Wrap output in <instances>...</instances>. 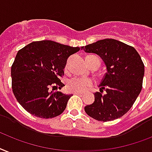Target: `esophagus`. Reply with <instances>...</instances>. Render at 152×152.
I'll list each match as a JSON object with an SVG mask.
<instances>
[{
  "label": "esophagus",
  "mask_w": 152,
  "mask_h": 152,
  "mask_svg": "<svg viewBox=\"0 0 152 152\" xmlns=\"http://www.w3.org/2000/svg\"><path fill=\"white\" fill-rule=\"evenodd\" d=\"M74 94H76V95H81V94H82V93H80V92H75V93H74Z\"/></svg>",
  "instance_id": "obj_1"
}]
</instances>
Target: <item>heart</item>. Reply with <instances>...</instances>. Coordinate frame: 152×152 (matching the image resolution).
<instances>
[{"mask_svg":"<svg viewBox=\"0 0 152 152\" xmlns=\"http://www.w3.org/2000/svg\"><path fill=\"white\" fill-rule=\"evenodd\" d=\"M95 83L92 79L83 76H75L67 83V89L69 92H86L94 87Z\"/></svg>","mask_w":152,"mask_h":152,"instance_id":"heart-1","label":"heart"}]
</instances>
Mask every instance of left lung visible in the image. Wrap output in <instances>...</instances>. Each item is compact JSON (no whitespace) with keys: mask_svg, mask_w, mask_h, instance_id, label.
I'll use <instances>...</instances> for the list:
<instances>
[{"mask_svg":"<svg viewBox=\"0 0 152 152\" xmlns=\"http://www.w3.org/2000/svg\"><path fill=\"white\" fill-rule=\"evenodd\" d=\"M99 55L107 72L94 93V102L85 106L89 116L108 122L119 119L131 108L142 89L144 65L135 48L114 39H104L82 47Z\"/></svg>","mask_w":152,"mask_h":152,"instance_id":"8db88e82","label":"left lung"}]
</instances>
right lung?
Masks as SVG:
<instances>
[{
	"label": "right lung",
	"instance_id": "right-lung-1",
	"mask_svg": "<svg viewBox=\"0 0 152 152\" xmlns=\"http://www.w3.org/2000/svg\"><path fill=\"white\" fill-rule=\"evenodd\" d=\"M80 50L51 40L34 41L18 50L12 65V87L25 110L36 117L61 115L72 95L60 91L68 58Z\"/></svg>",
	"mask_w": 152,
	"mask_h": 152
}]
</instances>
